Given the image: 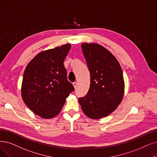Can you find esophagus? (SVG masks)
Returning a JSON list of instances; mask_svg holds the SVG:
<instances>
[{
	"label": "esophagus",
	"mask_w": 157,
	"mask_h": 157,
	"mask_svg": "<svg viewBox=\"0 0 157 157\" xmlns=\"http://www.w3.org/2000/svg\"><path fill=\"white\" fill-rule=\"evenodd\" d=\"M73 86H74V88H75V89H76L77 87V85H78V84H77V82H73Z\"/></svg>",
	"instance_id": "1"
}]
</instances>
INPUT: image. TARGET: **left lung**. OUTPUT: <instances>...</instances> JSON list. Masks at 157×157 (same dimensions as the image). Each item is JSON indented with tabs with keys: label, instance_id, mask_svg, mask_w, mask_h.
<instances>
[{
	"label": "left lung",
	"instance_id": "1",
	"mask_svg": "<svg viewBox=\"0 0 157 157\" xmlns=\"http://www.w3.org/2000/svg\"><path fill=\"white\" fill-rule=\"evenodd\" d=\"M81 48L91 80L87 95L78 102L84 113L97 120L110 115L121 103L125 88L122 70L115 56L102 46L84 42Z\"/></svg>",
	"mask_w": 157,
	"mask_h": 157
}]
</instances>
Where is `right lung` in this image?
I'll use <instances>...</instances> for the list:
<instances>
[{
    "mask_svg": "<svg viewBox=\"0 0 157 157\" xmlns=\"http://www.w3.org/2000/svg\"><path fill=\"white\" fill-rule=\"evenodd\" d=\"M70 48V44H66L42 51L25 69L21 86L22 100L30 110L43 118L57 116L66 98L74 91L64 66Z\"/></svg>",
    "mask_w": 157,
    "mask_h": 157,
    "instance_id": "add662e5",
    "label": "right lung"
}]
</instances>
